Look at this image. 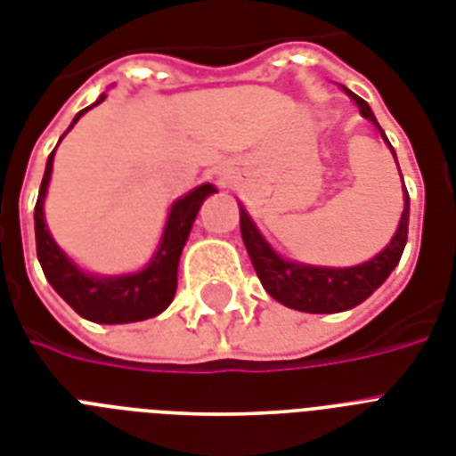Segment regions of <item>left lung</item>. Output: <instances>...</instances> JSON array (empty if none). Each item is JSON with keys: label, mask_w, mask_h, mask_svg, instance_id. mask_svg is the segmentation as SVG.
Returning <instances> with one entry per match:
<instances>
[{"label": "left lung", "mask_w": 456, "mask_h": 456, "mask_svg": "<svg viewBox=\"0 0 456 456\" xmlns=\"http://www.w3.org/2000/svg\"><path fill=\"white\" fill-rule=\"evenodd\" d=\"M343 92L357 103L362 118H367L369 123L381 132L383 142L390 146L386 132L381 130V125L369 109V103L362 96L353 94L347 87H343ZM390 153L395 156L393 146H390ZM403 217H400V224H397L395 234H393L388 246L381 253H376L371 260L353 265V267H319V265H305L281 257L267 243V239L260 234V229L256 227L248 210L239 206V210H241L243 243H246L250 263L256 267L263 289L286 307L310 312V314L346 312L353 310L354 305L364 303L390 277V272L395 270L400 257H403L404 243H407V227H410V193H407V189L403 191Z\"/></svg>", "instance_id": "left-lung-1"}]
</instances>
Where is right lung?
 Here are the masks:
<instances>
[{
    "mask_svg": "<svg viewBox=\"0 0 456 456\" xmlns=\"http://www.w3.org/2000/svg\"><path fill=\"white\" fill-rule=\"evenodd\" d=\"M103 99H106V94L99 96L92 106H99ZM92 106L80 110L70 123V127ZM53 153H56V149L46 158L45 177L39 184L37 206H35L37 260L42 265L46 281L80 317L96 322V324H130V322H142V319L160 314L172 303L175 291H177L179 256H182V248H184L189 232L196 222V215H199L203 200L217 189L213 184H200L172 203L160 243H158L156 253L144 270L120 274V277L89 274L61 250L45 222V199L49 179H52Z\"/></svg>",
    "mask_w": 456,
    "mask_h": 456,
    "instance_id": "right-lung-1",
    "label": "right lung"
}]
</instances>
